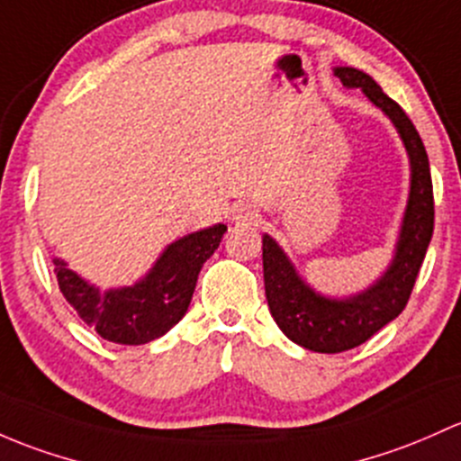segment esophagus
Instances as JSON below:
<instances>
[{"mask_svg":"<svg viewBox=\"0 0 461 461\" xmlns=\"http://www.w3.org/2000/svg\"><path fill=\"white\" fill-rule=\"evenodd\" d=\"M234 221L239 222V225H245V222H256L258 221V214H256L254 210H249V207H240V210L236 212Z\"/></svg>","mask_w":461,"mask_h":461,"instance_id":"obj_1","label":"esophagus"}]
</instances>
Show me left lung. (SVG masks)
Wrapping results in <instances>:
<instances>
[{"label": "left lung", "instance_id": "obj_1", "mask_svg": "<svg viewBox=\"0 0 461 461\" xmlns=\"http://www.w3.org/2000/svg\"><path fill=\"white\" fill-rule=\"evenodd\" d=\"M333 75L347 88H360L373 105L393 121L411 161V190L389 269L369 289L348 298H327L313 292L280 245L271 236H263L265 294L271 316L289 340L318 353H340L360 347L400 316L422 267L435 221L429 157L415 125L366 72L340 66Z\"/></svg>", "mask_w": 461, "mask_h": 461}]
</instances>
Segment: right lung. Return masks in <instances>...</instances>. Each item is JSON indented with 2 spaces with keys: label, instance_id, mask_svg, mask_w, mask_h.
<instances>
[{
  "label": "right lung",
  "instance_id": "add662e5",
  "mask_svg": "<svg viewBox=\"0 0 461 461\" xmlns=\"http://www.w3.org/2000/svg\"><path fill=\"white\" fill-rule=\"evenodd\" d=\"M227 225L218 222L167 245L154 267L132 287L101 292L55 258L61 294L88 327L116 345H145L185 316L198 271L221 245Z\"/></svg>",
  "mask_w": 461,
  "mask_h": 461
}]
</instances>
